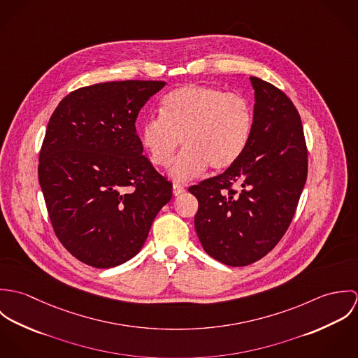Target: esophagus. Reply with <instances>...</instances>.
Masks as SVG:
<instances>
[{"instance_id": "esophagus-1", "label": "esophagus", "mask_w": 358, "mask_h": 358, "mask_svg": "<svg viewBox=\"0 0 358 358\" xmlns=\"http://www.w3.org/2000/svg\"><path fill=\"white\" fill-rule=\"evenodd\" d=\"M172 192H173V196H180V194H183L186 192V189L182 185L175 183L173 187H172Z\"/></svg>"}]
</instances>
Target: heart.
I'll return each instance as SVG.
<instances>
[{
    "instance_id": "1",
    "label": "heart",
    "mask_w": 358,
    "mask_h": 358,
    "mask_svg": "<svg viewBox=\"0 0 358 358\" xmlns=\"http://www.w3.org/2000/svg\"><path fill=\"white\" fill-rule=\"evenodd\" d=\"M162 114L150 117L141 138L154 166L171 164L176 149H185L172 165L171 175L186 180L209 165L223 171L245 152L252 134L254 113L250 101L222 88L187 84L171 91L162 101Z\"/></svg>"
}]
</instances>
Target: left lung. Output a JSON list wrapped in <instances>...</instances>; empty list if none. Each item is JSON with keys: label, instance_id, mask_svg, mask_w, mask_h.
<instances>
[{"label": "left lung", "instance_id": "8db88e82", "mask_svg": "<svg viewBox=\"0 0 358 358\" xmlns=\"http://www.w3.org/2000/svg\"><path fill=\"white\" fill-rule=\"evenodd\" d=\"M255 90L251 139L223 173L190 186L199 210L194 226L205 252L227 266L267 255L295 215L307 178L301 115L277 87L250 77Z\"/></svg>", "mask_w": 358, "mask_h": 358}]
</instances>
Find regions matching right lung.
Here are the masks:
<instances>
[{
  "label": "right lung",
  "instance_id": "add662e5",
  "mask_svg": "<svg viewBox=\"0 0 358 358\" xmlns=\"http://www.w3.org/2000/svg\"><path fill=\"white\" fill-rule=\"evenodd\" d=\"M164 81H110L70 92L55 108L40 152L38 180L53 231L98 268L136 255L172 183L154 169L136 118Z\"/></svg>",
  "mask_w": 358,
  "mask_h": 358
}]
</instances>
